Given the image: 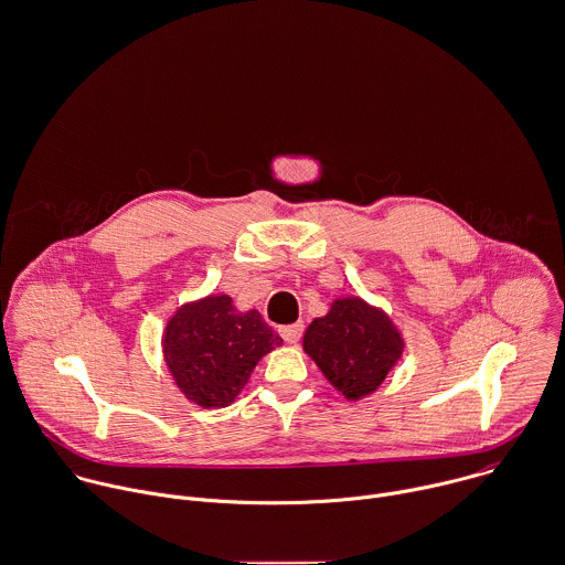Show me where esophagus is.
I'll return each instance as SVG.
<instances>
[{"label": "esophagus", "mask_w": 565, "mask_h": 565, "mask_svg": "<svg viewBox=\"0 0 565 565\" xmlns=\"http://www.w3.org/2000/svg\"><path fill=\"white\" fill-rule=\"evenodd\" d=\"M302 331H305L302 324H289V327H282V329H280V335H282V340H285L287 344H298L300 338H302Z\"/></svg>", "instance_id": "obj_1"}]
</instances>
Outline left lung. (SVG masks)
I'll list each match as a JSON object with an SVG mask.
<instances>
[{
	"mask_svg": "<svg viewBox=\"0 0 565 565\" xmlns=\"http://www.w3.org/2000/svg\"><path fill=\"white\" fill-rule=\"evenodd\" d=\"M305 353L351 401L373 394L403 353V338L383 311L362 298H340L316 318L302 340Z\"/></svg>",
	"mask_w": 565,
	"mask_h": 565,
	"instance_id": "1",
	"label": "left lung"
}]
</instances>
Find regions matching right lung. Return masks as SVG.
Segmentation results:
<instances>
[{
    "label": "right lung",
    "mask_w": 565,
    "mask_h": 565,
    "mask_svg": "<svg viewBox=\"0 0 565 565\" xmlns=\"http://www.w3.org/2000/svg\"><path fill=\"white\" fill-rule=\"evenodd\" d=\"M164 360L178 387L201 407H225L282 338L258 311L236 313L230 296L184 305L167 324Z\"/></svg>",
    "instance_id": "add662e5"
}]
</instances>
